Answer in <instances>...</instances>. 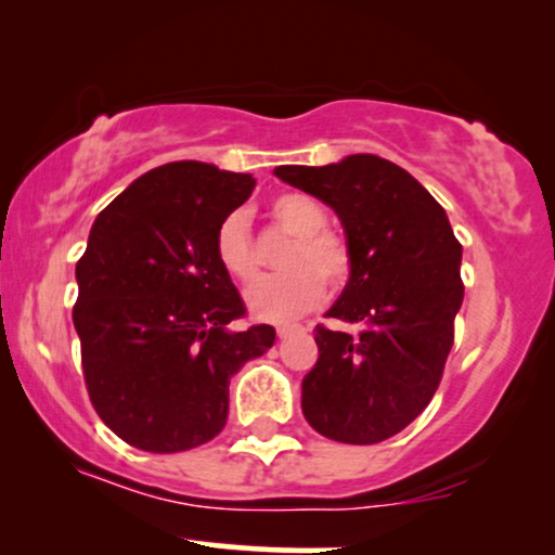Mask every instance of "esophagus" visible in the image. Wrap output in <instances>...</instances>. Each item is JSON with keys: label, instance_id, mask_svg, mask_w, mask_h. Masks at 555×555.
<instances>
[{"label": "esophagus", "instance_id": "esophagus-1", "mask_svg": "<svg viewBox=\"0 0 555 555\" xmlns=\"http://www.w3.org/2000/svg\"><path fill=\"white\" fill-rule=\"evenodd\" d=\"M302 325H295V323H283V325H278V336L280 338H285V336H291V333H295V331H300Z\"/></svg>", "mask_w": 555, "mask_h": 555}]
</instances>
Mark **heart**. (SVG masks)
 I'll list each match as a JSON object with an SVG mask.
<instances>
[{
	"label": "heart",
	"instance_id": "heart-1",
	"mask_svg": "<svg viewBox=\"0 0 555 555\" xmlns=\"http://www.w3.org/2000/svg\"><path fill=\"white\" fill-rule=\"evenodd\" d=\"M270 217L280 230L291 234L280 264L287 272L262 280L245 295L249 313L262 321H287L323 300L325 286L340 291L353 275V249L344 234L328 230V215L313 196L300 192L278 194L270 202ZM215 255L222 270L240 285H253L260 278L253 224L245 211H232L215 234Z\"/></svg>",
	"mask_w": 555,
	"mask_h": 555
}]
</instances>
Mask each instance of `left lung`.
<instances>
[{"mask_svg":"<svg viewBox=\"0 0 555 555\" xmlns=\"http://www.w3.org/2000/svg\"><path fill=\"white\" fill-rule=\"evenodd\" d=\"M275 177L333 207L353 249V275L325 313L344 328L315 325L302 414L336 442H384L429 406L442 382L465 298L462 245L435 196L386 158L278 166Z\"/></svg>","mask_w":555,"mask_h":555,"instance_id":"1","label":"left lung"}]
</instances>
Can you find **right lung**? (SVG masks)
Returning a JSON list of instances; mask_svg holds the SVG:
<instances>
[{"instance_id":"1","label":"right lung","mask_w":555,"mask_h":555,"mask_svg":"<svg viewBox=\"0 0 555 555\" xmlns=\"http://www.w3.org/2000/svg\"><path fill=\"white\" fill-rule=\"evenodd\" d=\"M253 173L173 162L143 173L90 230L75 264L73 323L90 404L131 447L184 452L215 439L230 414V376L275 344L247 315L215 255Z\"/></svg>"}]
</instances>
